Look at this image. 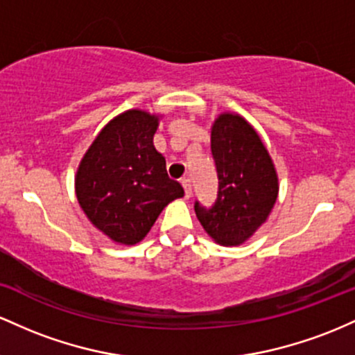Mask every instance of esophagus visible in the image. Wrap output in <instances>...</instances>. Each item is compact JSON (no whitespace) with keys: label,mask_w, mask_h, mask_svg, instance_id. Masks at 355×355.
Segmentation results:
<instances>
[{"label":"esophagus","mask_w":355,"mask_h":355,"mask_svg":"<svg viewBox=\"0 0 355 355\" xmlns=\"http://www.w3.org/2000/svg\"><path fill=\"white\" fill-rule=\"evenodd\" d=\"M181 184H182V188H184V198L189 199L191 194H193V189H191V181L189 179H182Z\"/></svg>","instance_id":"obj_1"}]
</instances>
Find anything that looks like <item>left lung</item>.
<instances>
[{
	"mask_svg": "<svg viewBox=\"0 0 355 355\" xmlns=\"http://www.w3.org/2000/svg\"><path fill=\"white\" fill-rule=\"evenodd\" d=\"M218 196L211 208L196 201L199 223L214 241L238 246L266 221L278 196L273 161L260 135L241 115H218L211 129Z\"/></svg>",
	"mask_w": 355,
	"mask_h": 355,
	"instance_id": "8db88e82",
	"label": "left lung"
}]
</instances>
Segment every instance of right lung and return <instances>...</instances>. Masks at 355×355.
Segmentation results:
<instances>
[{"label": "right lung", "instance_id": "right-lung-1", "mask_svg": "<svg viewBox=\"0 0 355 355\" xmlns=\"http://www.w3.org/2000/svg\"><path fill=\"white\" fill-rule=\"evenodd\" d=\"M157 115L132 109L98 132L80 161L75 193L92 225L115 243L135 245L161 211L184 196L167 176L166 159L153 144Z\"/></svg>", "mask_w": 355, "mask_h": 355}]
</instances>
